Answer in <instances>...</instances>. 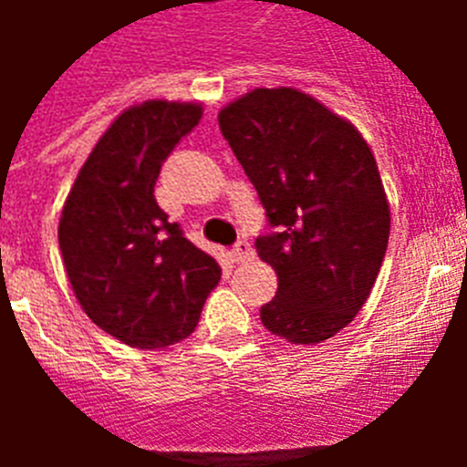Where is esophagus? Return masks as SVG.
Segmentation results:
<instances>
[{
    "mask_svg": "<svg viewBox=\"0 0 467 467\" xmlns=\"http://www.w3.org/2000/svg\"><path fill=\"white\" fill-rule=\"evenodd\" d=\"M230 256H233L234 264H244V262H252L254 259V247L249 244V242L240 240L237 244L233 247V252H230Z\"/></svg>",
    "mask_w": 467,
    "mask_h": 467,
    "instance_id": "esophagus-1",
    "label": "esophagus"
}]
</instances>
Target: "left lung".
Wrapping results in <instances>:
<instances>
[{
    "instance_id": "1",
    "label": "left lung",
    "mask_w": 467,
    "mask_h": 467,
    "mask_svg": "<svg viewBox=\"0 0 467 467\" xmlns=\"http://www.w3.org/2000/svg\"><path fill=\"white\" fill-rule=\"evenodd\" d=\"M218 123L269 218L256 252L276 271L278 291L262 306L264 327L293 344L329 339L370 296L390 237L368 142L291 87L249 91Z\"/></svg>"
}]
</instances>
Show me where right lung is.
<instances>
[{"instance_id":"right-lung-1","label":"right lung","mask_w":467,"mask_h":467,"mask_svg":"<svg viewBox=\"0 0 467 467\" xmlns=\"http://www.w3.org/2000/svg\"><path fill=\"white\" fill-rule=\"evenodd\" d=\"M201 113V104L160 99L130 106L91 150L62 208L57 240L79 306L133 348L186 339L223 274L155 198L161 161Z\"/></svg>"}]
</instances>
